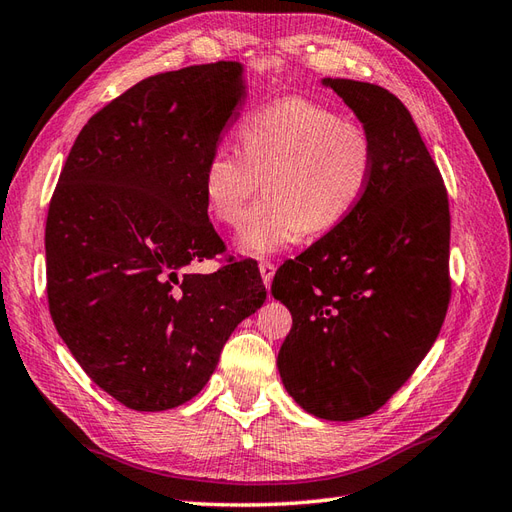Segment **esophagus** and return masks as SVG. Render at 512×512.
<instances>
[{
    "mask_svg": "<svg viewBox=\"0 0 512 512\" xmlns=\"http://www.w3.org/2000/svg\"><path fill=\"white\" fill-rule=\"evenodd\" d=\"M258 269H260V278H263L265 286H269L271 280H273V276H276V265H273L271 260H260Z\"/></svg>",
    "mask_w": 512,
    "mask_h": 512,
    "instance_id": "34e87169",
    "label": "esophagus"
}]
</instances>
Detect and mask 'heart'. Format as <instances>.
Segmentation results:
<instances>
[{
	"label": "heart",
	"mask_w": 512,
	"mask_h": 512,
	"mask_svg": "<svg viewBox=\"0 0 512 512\" xmlns=\"http://www.w3.org/2000/svg\"><path fill=\"white\" fill-rule=\"evenodd\" d=\"M239 139L241 152L223 145L210 154L202 186L208 213L234 228L265 182L267 195L236 236L252 256L280 252L306 230H334L363 202L378 165L369 130L302 97L252 112Z\"/></svg>",
	"instance_id": "b5f03b06"
}]
</instances>
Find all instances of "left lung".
<instances>
[{
	"mask_svg": "<svg viewBox=\"0 0 512 512\" xmlns=\"http://www.w3.org/2000/svg\"><path fill=\"white\" fill-rule=\"evenodd\" d=\"M378 147L363 202L284 263L271 293L291 310L284 389L306 413H376L413 376L450 304V202L408 108L378 84L326 78Z\"/></svg>",
	"mask_w": 512,
	"mask_h": 512,
	"instance_id": "obj_1",
	"label": "left lung"
}]
</instances>
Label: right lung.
<instances>
[{
    "label": "right lung",
    "instance_id": "1",
    "mask_svg": "<svg viewBox=\"0 0 512 512\" xmlns=\"http://www.w3.org/2000/svg\"><path fill=\"white\" fill-rule=\"evenodd\" d=\"M243 95L232 60L141 80L86 121L49 202L54 326L86 376L132 410L193 400L267 297L252 260L182 273L226 249L202 176Z\"/></svg>",
    "mask_w": 512,
    "mask_h": 512
}]
</instances>
